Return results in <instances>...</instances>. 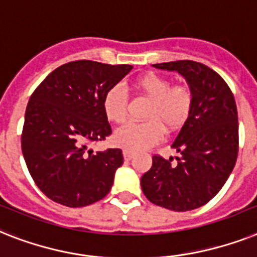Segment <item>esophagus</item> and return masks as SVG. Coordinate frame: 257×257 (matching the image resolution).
Returning a JSON list of instances; mask_svg holds the SVG:
<instances>
[{
	"instance_id": "obj_1",
	"label": "esophagus",
	"mask_w": 257,
	"mask_h": 257,
	"mask_svg": "<svg viewBox=\"0 0 257 257\" xmlns=\"http://www.w3.org/2000/svg\"><path fill=\"white\" fill-rule=\"evenodd\" d=\"M122 154H124V158L126 160V161L132 160L133 156H135V153H133V152H131V150H128V149L122 150Z\"/></svg>"
}]
</instances>
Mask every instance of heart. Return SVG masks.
Segmentation results:
<instances>
[{
    "label": "heart",
    "mask_w": 257,
    "mask_h": 257,
    "mask_svg": "<svg viewBox=\"0 0 257 257\" xmlns=\"http://www.w3.org/2000/svg\"><path fill=\"white\" fill-rule=\"evenodd\" d=\"M135 87L150 100L145 122H131L117 129L113 143L131 152L152 148L164 139L165 129L176 132L186 124L193 109V92L186 85H173L169 79L147 72L135 80ZM105 117L114 124H122L128 117V95L122 85L108 89L103 99Z\"/></svg>",
    "instance_id": "heart-1"
}]
</instances>
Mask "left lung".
I'll return each mask as SVG.
<instances>
[{"instance_id": "left-lung-1", "label": "left lung", "mask_w": 257, "mask_h": 257, "mask_svg": "<svg viewBox=\"0 0 257 257\" xmlns=\"http://www.w3.org/2000/svg\"><path fill=\"white\" fill-rule=\"evenodd\" d=\"M186 79L194 104L172 148L181 156H153L141 189L152 203L173 211H190L211 201L226 183L237 157L239 125L230 87L215 71L193 60L153 64Z\"/></svg>"}]
</instances>
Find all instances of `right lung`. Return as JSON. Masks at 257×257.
Instances as JSON below:
<instances>
[{
    "instance_id": "add662e5",
    "label": "right lung",
    "mask_w": 257,
    "mask_h": 257,
    "mask_svg": "<svg viewBox=\"0 0 257 257\" xmlns=\"http://www.w3.org/2000/svg\"><path fill=\"white\" fill-rule=\"evenodd\" d=\"M129 64L75 60L54 70L31 95L21 144L41 191L67 207L103 199L124 162L121 149L93 152L88 145L112 133L104 95L132 70Z\"/></svg>"
}]
</instances>
